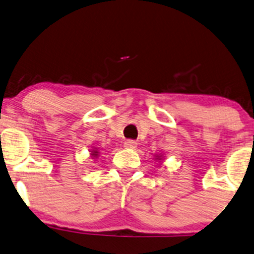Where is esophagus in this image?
Listing matches in <instances>:
<instances>
[{
	"instance_id": "obj_1",
	"label": "esophagus",
	"mask_w": 254,
	"mask_h": 254,
	"mask_svg": "<svg viewBox=\"0 0 254 254\" xmlns=\"http://www.w3.org/2000/svg\"><path fill=\"white\" fill-rule=\"evenodd\" d=\"M136 141L135 140H126L124 143V146L126 147V148H129V149H134L136 147Z\"/></svg>"
}]
</instances>
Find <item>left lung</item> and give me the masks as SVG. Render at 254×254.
I'll return each instance as SVG.
<instances>
[{
	"instance_id": "8db88e82",
	"label": "left lung",
	"mask_w": 254,
	"mask_h": 254,
	"mask_svg": "<svg viewBox=\"0 0 254 254\" xmlns=\"http://www.w3.org/2000/svg\"><path fill=\"white\" fill-rule=\"evenodd\" d=\"M155 156H156V159H159V160H161V159H162L161 155H155Z\"/></svg>"
}]
</instances>
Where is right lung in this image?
<instances>
[{
	"label": "right lung",
	"mask_w": 254,
	"mask_h": 254,
	"mask_svg": "<svg viewBox=\"0 0 254 254\" xmlns=\"http://www.w3.org/2000/svg\"><path fill=\"white\" fill-rule=\"evenodd\" d=\"M92 153H90V155L93 156V158H96V156L99 155V151L96 148H94V149H92V151H90Z\"/></svg>",
	"instance_id": "right-lung-1"
}]
</instances>
